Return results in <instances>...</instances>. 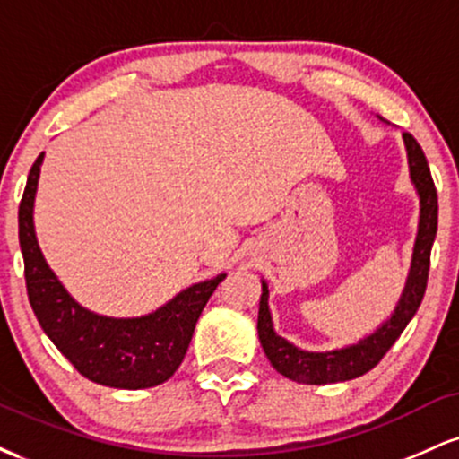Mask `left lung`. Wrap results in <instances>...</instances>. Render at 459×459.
Here are the masks:
<instances>
[{
    "label": "left lung",
    "mask_w": 459,
    "mask_h": 459,
    "mask_svg": "<svg viewBox=\"0 0 459 459\" xmlns=\"http://www.w3.org/2000/svg\"><path fill=\"white\" fill-rule=\"evenodd\" d=\"M403 144L405 151H408L410 178H412L420 198V220L408 281H405V289L402 298H399L397 308H394L386 324H382L367 339L358 341L356 345L343 347V350L304 351L273 332L270 307H267L270 291H267V284L263 281L259 324H256L259 341L265 356L270 358L272 367L289 380L299 384H334L365 376L391 350L394 341L399 339V334L419 310L420 302H423L425 287H428L431 246H434L436 229H438V194H436L434 178H431L428 160H425V152L419 146V142L410 134H403Z\"/></svg>",
    "instance_id": "obj_1"
}]
</instances>
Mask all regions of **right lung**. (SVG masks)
<instances>
[{
  "label": "right lung",
  "instance_id": "right-lung-1",
  "mask_svg": "<svg viewBox=\"0 0 459 459\" xmlns=\"http://www.w3.org/2000/svg\"><path fill=\"white\" fill-rule=\"evenodd\" d=\"M43 157L45 152L36 157L19 204L25 287L40 328L88 380L125 391L163 384L183 362L200 313L226 273L192 284L155 313L142 317H103L79 307L49 270L36 241L34 196Z\"/></svg>",
  "mask_w": 459,
  "mask_h": 459
}]
</instances>
